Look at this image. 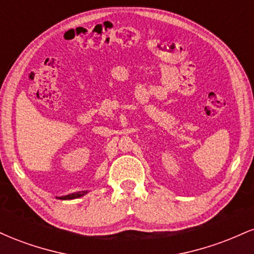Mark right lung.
<instances>
[{
  "label": "right lung",
  "instance_id": "obj_1",
  "mask_svg": "<svg viewBox=\"0 0 254 254\" xmlns=\"http://www.w3.org/2000/svg\"><path fill=\"white\" fill-rule=\"evenodd\" d=\"M88 193V191H81V192H76V193H71V194H66V196H62L60 197V199H75V198H78V197H82L84 194Z\"/></svg>",
  "mask_w": 254,
  "mask_h": 254
}]
</instances>
